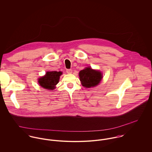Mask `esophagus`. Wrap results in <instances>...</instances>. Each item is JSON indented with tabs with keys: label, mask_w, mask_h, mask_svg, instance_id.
<instances>
[{
	"label": "esophagus",
	"mask_w": 152,
	"mask_h": 152,
	"mask_svg": "<svg viewBox=\"0 0 152 152\" xmlns=\"http://www.w3.org/2000/svg\"><path fill=\"white\" fill-rule=\"evenodd\" d=\"M66 73H68V74H72V71L71 69H67L66 70Z\"/></svg>",
	"instance_id": "34e87169"
}]
</instances>
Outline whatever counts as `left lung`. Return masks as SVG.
Returning a JSON list of instances; mask_svg holds the SVG:
<instances>
[{"mask_svg": "<svg viewBox=\"0 0 152 152\" xmlns=\"http://www.w3.org/2000/svg\"><path fill=\"white\" fill-rule=\"evenodd\" d=\"M80 80L83 87H94L98 86L102 78V72L99 71L86 67L79 72Z\"/></svg>", "mask_w": 152, "mask_h": 152, "instance_id": "1", "label": "left lung"}]
</instances>
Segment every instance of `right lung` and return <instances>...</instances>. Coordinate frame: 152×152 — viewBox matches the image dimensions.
I'll return each mask as SVG.
<instances>
[{
    "instance_id": "obj_1",
    "label": "right lung",
    "mask_w": 152,
    "mask_h": 152,
    "mask_svg": "<svg viewBox=\"0 0 152 152\" xmlns=\"http://www.w3.org/2000/svg\"><path fill=\"white\" fill-rule=\"evenodd\" d=\"M62 74L61 71H47L44 76L39 78L38 83L44 89L53 90L58 83L60 75Z\"/></svg>"
}]
</instances>
